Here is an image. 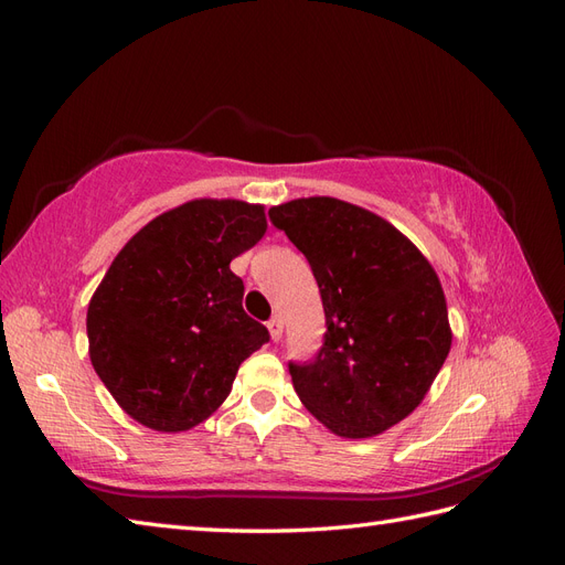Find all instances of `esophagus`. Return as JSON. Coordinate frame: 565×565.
<instances>
[{
  "instance_id": "obj_1",
  "label": "esophagus",
  "mask_w": 565,
  "mask_h": 565,
  "mask_svg": "<svg viewBox=\"0 0 565 565\" xmlns=\"http://www.w3.org/2000/svg\"><path fill=\"white\" fill-rule=\"evenodd\" d=\"M266 328H268L273 341H280V339H282V320H280L278 316H273V318L266 322Z\"/></svg>"
}]
</instances>
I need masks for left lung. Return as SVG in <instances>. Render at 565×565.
I'll list each match as a JSON object with an SVG mask.
<instances>
[{"instance_id":"obj_1","label":"left lung","mask_w":565,"mask_h":565,"mask_svg":"<svg viewBox=\"0 0 565 565\" xmlns=\"http://www.w3.org/2000/svg\"><path fill=\"white\" fill-rule=\"evenodd\" d=\"M311 264L324 309L316 361L289 365L303 407L341 438H372L429 393L450 353L448 303L413 241L358 204L299 198L270 207Z\"/></svg>"}]
</instances>
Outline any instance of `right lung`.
Here are the masks:
<instances>
[{"instance_id":"1","label":"right lung","mask_w":565,"mask_h":565,"mask_svg":"<svg viewBox=\"0 0 565 565\" xmlns=\"http://www.w3.org/2000/svg\"><path fill=\"white\" fill-rule=\"evenodd\" d=\"M264 204L200 198L117 252L87 311L89 358L117 405L160 434L207 419L268 341L243 309L231 262L262 241Z\"/></svg>"}]
</instances>
